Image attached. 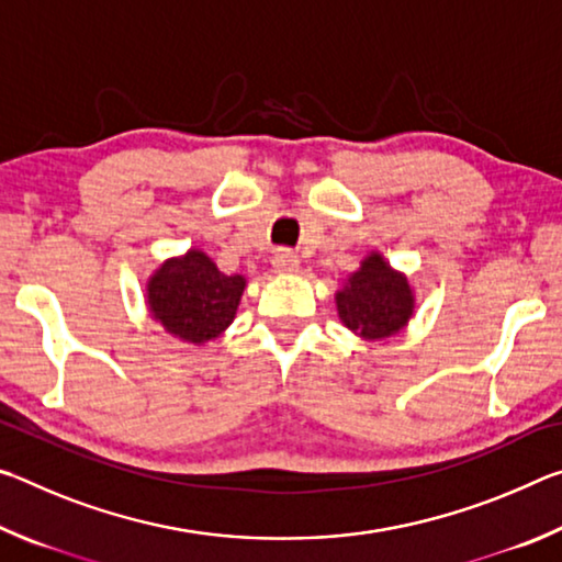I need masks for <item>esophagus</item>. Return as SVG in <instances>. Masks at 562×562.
Instances as JSON below:
<instances>
[{"label": "esophagus", "instance_id": "esophagus-1", "mask_svg": "<svg viewBox=\"0 0 562 562\" xmlns=\"http://www.w3.org/2000/svg\"><path fill=\"white\" fill-rule=\"evenodd\" d=\"M272 268L280 274H290V272L300 270V260H297V255L290 250V247H280L272 258Z\"/></svg>", "mask_w": 562, "mask_h": 562}]
</instances>
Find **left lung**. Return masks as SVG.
Here are the masks:
<instances>
[{"label": "left lung", "instance_id": "8db88e82", "mask_svg": "<svg viewBox=\"0 0 562 562\" xmlns=\"http://www.w3.org/2000/svg\"><path fill=\"white\" fill-rule=\"evenodd\" d=\"M339 319L364 339L396 335L412 317L414 294L404 274L394 272L382 255L372 252L337 292Z\"/></svg>", "mask_w": 562, "mask_h": 562}]
</instances>
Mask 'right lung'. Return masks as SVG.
Masks as SVG:
<instances>
[{
  "label": "right lung",
  "instance_id": "obj_1",
  "mask_svg": "<svg viewBox=\"0 0 562 562\" xmlns=\"http://www.w3.org/2000/svg\"><path fill=\"white\" fill-rule=\"evenodd\" d=\"M243 290V274H223L205 252L190 250L148 280V307L170 335L203 345L235 319Z\"/></svg>",
  "mask_w": 562,
  "mask_h": 562
}]
</instances>
